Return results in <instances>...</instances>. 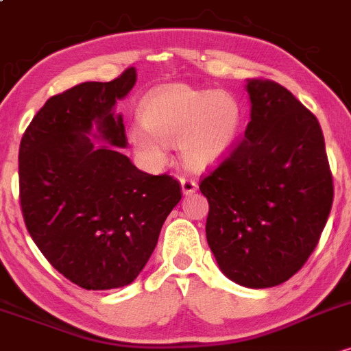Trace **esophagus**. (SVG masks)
Listing matches in <instances>:
<instances>
[{
	"instance_id": "esophagus-1",
	"label": "esophagus",
	"mask_w": 351,
	"mask_h": 351,
	"mask_svg": "<svg viewBox=\"0 0 351 351\" xmlns=\"http://www.w3.org/2000/svg\"><path fill=\"white\" fill-rule=\"evenodd\" d=\"M180 186H182V192L186 195L194 194V192L197 191V182L195 180L189 179V177H180Z\"/></svg>"
}]
</instances>
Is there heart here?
<instances>
[{
    "instance_id": "b5f03b06",
    "label": "heart",
    "mask_w": 351,
    "mask_h": 351,
    "mask_svg": "<svg viewBox=\"0 0 351 351\" xmlns=\"http://www.w3.org/2000/svg\"><path fill=\"white\" fill-rule=\"evenodd\" d=\"M139 121L143 128H131L129 139L141 156L160 164L165 160L164 145L177 144L182 162L204 171L234 149L242 131L243 108L226 90L208 93L169 84L144 97Z\"/></svg>"
}]
</instances>
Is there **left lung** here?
<instances>
[{
    "mask_svg": "<svg viewBox=\"0 0 351 351\" xmlns=\"http://www.w3.org/2000/svg\"><path fill=\"white\" fill-rule=\"evenodd\" d=\"M250 123L200 182L207 242L226 277L269 289L293 277L320 240L333 180L318 119L278 82L247 80Z\"/></svg>",
    "mask_w": 351,
    "mask_h": 351,
    "instance_id": "left-lung-1",
    "label": "left lung"
}]
</instances>
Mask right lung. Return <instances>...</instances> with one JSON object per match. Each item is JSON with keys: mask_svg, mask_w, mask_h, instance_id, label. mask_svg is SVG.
Segmentation results:
<instances>
[{"mask_svg": "<svg viewBox=\"0 0 351 351\" xmlns=\"http://www.w3.org/2000/svg\"><path fill=\"white\" fill-rule=\"evenodd\" d=\"M136 76L129 68L114 81L82 82L49 97L19 145L27 232L51 265L86 290L136 280L182 197L174 177L145 174L119 149L128 139L114 108Z\"/></svg>", "mask_w": 351, "mask_h": 351, "instance_id": "obj_1", "label": "right lung"}]
</instances>
